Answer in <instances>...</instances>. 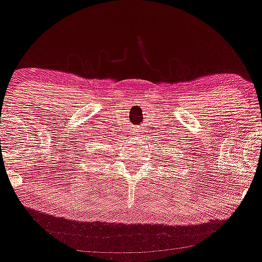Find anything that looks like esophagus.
Instances as JSON below:
<instances>
[{
  "mask_svg": "<svg viewBox=\"0 0 262 262\" xmlns=\"http://www.w3.org/2000/svg\"><path fill=\"white\" fill-rule=\"evenodd\" d=\"M136 136H141L142 135V131L141 130H136Z\"/></svg>",
  "mask_w": 262,
  "mask_h": 262,
  "instance_id": "obj_1",
  "label": "esophagus"
}]
</instances>
